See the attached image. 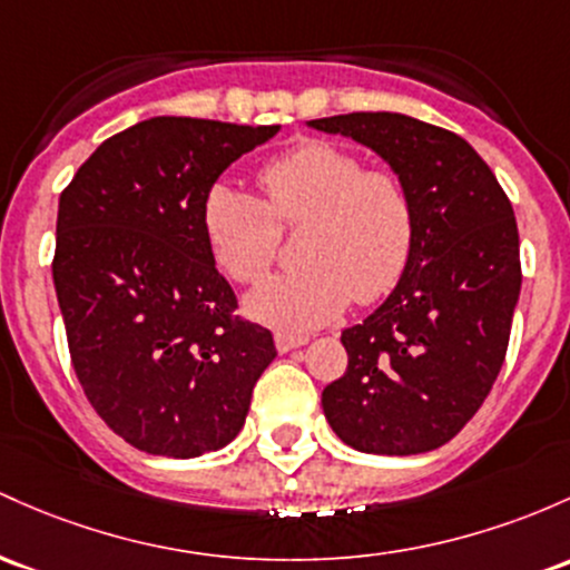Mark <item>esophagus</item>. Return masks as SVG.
Masks as SVG:
<instances>
[{
    "instance_id": "34e87169",
    "label": "esophagus",
    "mask_w": 570,
    "mask_h": 570,
    "mask_svg": "<svg viewBox=\"0 0 570 570\" xmlns=\"http://www.w3.org/2000/svg\"><path fill=\"white\" fill-rule=\"evenodd\" d=\"M308 343V337L305 335H286V333H275V348H278L281 354L292 352V348L297 346H305Z\"/></svg>"
}]
</instances>
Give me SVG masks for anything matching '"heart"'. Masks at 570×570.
<instances>
[{
	"instance_id": "heart-1",
	"label": "heart",
	"mask_w": 570,
	"mask_h": 570,
	"mask_svg": "<svg viewBox=\"0 0 570 570\" xmlns=\"http://www.w3.org/2000/svg\"><path fill=\"white\" fill-rule=\"evenodd\" d=\"M262 197L229 184L205 194L203 224L218 267L237 284H259L281 252V229H299L303 265L265 281L248 314L284 333L327 324L348 303L371 305L405 275L416 208L392 170L330 140L299 142L259 170Z\"/></svg>"
}]
</instances>
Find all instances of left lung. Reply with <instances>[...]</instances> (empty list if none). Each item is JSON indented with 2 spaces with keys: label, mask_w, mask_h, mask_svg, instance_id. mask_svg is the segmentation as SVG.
I'll use <instances>...</instances> for the list:
<instances>
[{
  "label": "left lung",
  "mask_w": 570,
  "mask_h": 570,
  "mask_svg": "<svg viewBox=\"0 0 570 570\" xmlns=\"http://www.w3.org/2000/svg\"><path fill=\"white\" fill-rule=\"evenodd\" d=\"M311 127L384 156L416 208L414 254L395 292L343 330L348 367L324 386V416L356 452H430L465 428L503 367L522 286L514 208L490 165L449 129L403 112Z\"/></svg>",
  "instance_id": "left-lung-1"
}]
</instances>
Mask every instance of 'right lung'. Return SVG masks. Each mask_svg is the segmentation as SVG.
I'll return each mask as SVG.
<instances>
[{
	"label": "right lung",
	"instance_id": "add662e5",
	"mask_svg": "<svg viewBox=\"0 0 570 570\" xmlns=\"http://www.w3.org/2000/svg\"><path fill=\"white\" fill-rule=\"evenodd\" d=\"M275 132L156 116L108 137L61 191L51 267L75 376L140 452L227 446L275 360L271 330L235 314L203 224L218 175Z\"/></svg>",
	"mask_w": 570,
	"mask_h": 570
}]
</instances>
